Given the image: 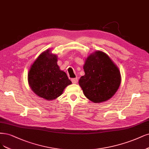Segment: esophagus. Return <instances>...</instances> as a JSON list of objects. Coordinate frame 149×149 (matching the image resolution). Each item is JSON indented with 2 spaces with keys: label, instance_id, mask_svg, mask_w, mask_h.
<instances>
[{
  "label": "esophagus",
  "instance_id": "34e87169",
  "mask_svg": "<svg viewBox=\"0 0 149 149\" xmlns=\"http://www.w3.org/2000/svg\"><path fill=\"white\" fill-rule=\"evenodd\" d=\"M78 79L77 78H73V79H71V81H72V83H73V84H77L78 83Z\"/></svg>",
  "mask_w": 149,
  "mask_h": 149
}]
</instances>
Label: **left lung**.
<instances>
[{
	"label": "left lung",
	"mask_w": 149,
	"mask_h": 149,
	"mask_svg": "<svg viewBox=\"0 0 149 149\" xmlns=\"http://www.w3.org/2000/svg\"><path fill=\"white\" fill-rule=\"evenodd\" d=\"M79 84L84 95L94 103H101L113 96L121 84L120 71L109 55L101 51L86 59Z\"/></svg>",
	"instance_id": "1"
}]
</instances>
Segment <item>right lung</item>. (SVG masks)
Listing matches in <instances>:
<instances>
[{"label":"right lung","mask_w":149,"mask_h":149,"mask_svg":"<svg viewBox=\"0 0 149 149\" xmlns=\"http://www.w3.org/2000/svg\"><path fill=\"white\" fill-rule=\"evenodd\" d=\"M28 80L34 93L47 100L57 98L71 84L66 73L60 70L57 55L51 54L50 50L42 52L34 61L28 72Z\"/></svg>","instance_id":"1"}]
</instances>
